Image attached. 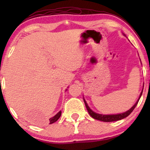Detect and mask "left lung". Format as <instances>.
<instances>
[{"label":"left lung","instance_id":"obj_1","mask_svg":"<svg viewBox=\"0 0 150 150\" xmlns=\"http://www.w3.org/2000/svg\"><path fill=\"white\" fill-rule=\"evenodd\" d=\"M142 92L140 93V97H139V99H137V102L134 104V106H132V108H130L128 111H125V112L123 113H119V114L103 115V114H99V113H97L94 112V111H93L89 107V106L87 105V102H86V101L85 100V99H84V101H85L86 108H87V111H88L89 115H90V116H92L93 118L99 120H101V121H104V122H112V121H116V120H121V119H123V118H126L127 116H128L129 115L132 113V111H133L134 108H135V106H137V103H138V101H139V100H140L141 96H142Z\"/></svg>","mask_w":150,"mask_h":150}]
</instances>
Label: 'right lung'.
<instances>
[{
  "mask_svg": "<svg viewBox=\"0 0 150 150\" xmlns=\"http://www.w3.org/2000/svg\"><path fill=\"white\" fill-rule=\"evenodd\" d=\"M61 111H60L59 112L57 113V114L55 115V116L52 117V118H49V124H51V123H55L56 121H57V120H58V118L61 117Z\"/></svg>",
  "mask_w": 150,
  "mask_h": 150,
  "instance_id": "obj_1",
  "label": "right lung"
}]
</instances>
